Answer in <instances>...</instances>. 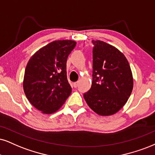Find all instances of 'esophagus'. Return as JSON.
Masks as SVG:
<instances>
[{
    "mask_svg": "<svg viewBox=\"0 0 155 155\" xmlns=\"http://www.w3.org/2000/svg\"><path fill=\"white\" fill-rule=\"evenodd\" d=\"M78 84H79V83L78 82H76V83H73V86L74 87H77L78 86Z\"/></svg>",
    "mask_w": 155,
    "mask_h": 155,
    "instance_id": "obj_1",
    "label": "esophagus"
}]
</instances>
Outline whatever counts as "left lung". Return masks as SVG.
<instances>
[{"mask_svg":"<svg viewBox=\"0 0 155 155\" xmlns=\"http://www.w3.org/2000/svg\"><path fill=\"white\" fill-rule=\"evenodd\" d=\"M93 44V83L83 97L99 116H110L123 108L132 92V72L127 59L115 47L100 40Z\"/></svg>","mask_w":155,"mask_h":155,"instance_id":"obj_1","label":"left lung"}]
</instances>
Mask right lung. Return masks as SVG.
I'll use <instances>...</instances> for the list:
<instances>
[{
  "label": "right lung",
  "mask_w": 155,
  "mask_h": 155,
  "mask_svg": "<svg viewBox=\"0 0 155 155\" xmlns=\"http://www.w3.org/2000/svg\"><path fill=\"white\" fill-rule=\"evenodd\" d=\"M76 46L73 40H57L40 48L25 69L23 87L26 98L42 114L58 110L72 92L67 78V60Z\"/></svg>",
  "instance_id": "right-lung-1"
}]
</instances>
